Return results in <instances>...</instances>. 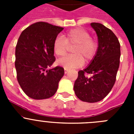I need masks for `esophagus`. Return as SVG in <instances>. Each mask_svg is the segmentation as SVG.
Masks as SVG:
<instances>
[{
  "label": "esophagus",
  "mask_w": 134,
  "mask_h": 134,
  "mask_svg": "<svg viewBox=\"0 0 134 134\" xmlns=\"http://www.w3.org/2000/svg\"><path fill=\"white\" fill-rule=\"evenodd\" d=\"M68 70H67V69H65V71H64L65 74H67V73H68Z\"/></svg>",
  "instance_id": "esophagus-1"
}]
</instances>
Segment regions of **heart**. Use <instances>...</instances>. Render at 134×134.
<instances>
[{
  "label": "heart",
  "instance_id": "1",
  "mask_svg": "<svg viewBox=\"0 0 134 134\" xmlns=\"http://www.w3.org/2000/svg\"><path fill=\"white\" fill-rule=\"evenodd\" d=\"M73 46V55L64 57L58 61V63L65 69L81 67L84 64V60L86 62L91 61L97 52V42L91 37L87 31L81 28L71 29L66 32L64 37L58 36L53 42L54 53L59 57L66 55L68 46Z\"/></svg>",
  "mask_w": 134,
  "mask_h": 134
}]
</instances>
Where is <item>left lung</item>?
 <instances>
[{"instance_id": "1", "label": "left lung", "mask_w": 134, "mask_h": 134, "mask_svg": "<svg viewBox=\"0 0 134 134\" xmlns=\"http://www.w3.org/2000/svg\"><path fill=\"white\" fill-rule=\"evenodd\" d=\"M98 37V49L89 66L79 71L74 85L76 95L88 103L100 101L109 93L116 80L120 60V43L111 29L99 23H91ZM91 74L88 77L86 75Z\"/></svg>"}]
</instances>
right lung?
Listing matches in <instances>:
<instances>
[{
    "label": "right lung",
    "mask_w": 134,
    "mask_h": 134,
    "mask_svg": "<svg viewBox=\"0 0 134 134\" xmlns=\"http://www.w3.org/2000/svg\"><path fill=\"white\" fill-rule=\"evenodd\" d=\"M64 28L37 22L22 31L15 48V68L20 86L29 97L50 98L56 93L64 69L56 66L53 42Z\"/></svg>",
    "instance_id": "right-lung-1"
}]
</instances>
